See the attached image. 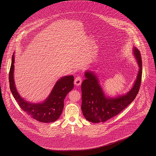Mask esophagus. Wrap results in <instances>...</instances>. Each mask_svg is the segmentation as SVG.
<instances>
[{
	"mask_svg": "<svg viewBox=\"0 0 156 156\" xmlns=\"http://www.w3.org/2000/svg\"><path fill=\"white\" fill-rule=\"evenodd\" d=\"M82 78L80 76H77L74 80L75 85L76 86H80L81 84Z\"/></svg>",
	"mask_w": 156,
	"mask_h": 156,
	"instance_id": "obj_1",
	"label": "esophagus"
}]
</instances>
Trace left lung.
<instances>
[{"instance_id":"1","label":"left lung","mask_w":156,"mask_h":156,"mask_svg":"<svg viewBox=\"0 0 156 156\" xmlns=\"http://www.w3.org/2000/svg\"><path fill=\"white\" fill-rule=\"evenodd\" d=\"M132 54L139 69L132 87L125 94L115 97L106 95L96 74L92 71H85V79L81 85V109L88 121L106 122L118 115L135 99L141 83L142 62L140 53L136 47H133Z\"/></svg>"}]
</instances>
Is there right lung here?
Masks as SVG:
<instances>
[{"label": "right lung", "instance_id": "obj_1", "mask_svg": "<svg viewBox=\"0 0 156 156\" xmlns=\"http://www.w3.org/2000/svg\"><path fill=\"white\" fill-rule=\"evenodd\" d=\"M15 52L12 55L9 72L10 89L20 107L33 119L43 123L57 120L64 108V101L68 93L74 88V76L61 77L54 85L51 91L44 101L41 102H31L21 97L17 91L14 78Z\"/></svg>", "mask_w": 156, "mask_h": 156}]
</instances>
